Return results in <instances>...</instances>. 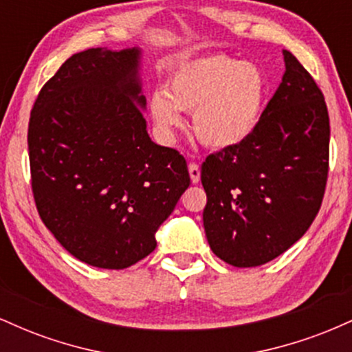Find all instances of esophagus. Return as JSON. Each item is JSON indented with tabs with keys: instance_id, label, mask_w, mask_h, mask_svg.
<instances>
[{
	"instance_id": "obj_1",
	"label": "esophagus",
	"mask_w": 352,
	"mask_h": 352,
	"mask_svg": "<svg viewBox=\"0 0 352 352\" xmlns=\"http://www.w3.org/2000/svg\"><path fill=\"white\" fill-rule=\"evenodd\" d=\"M188 173H190V179H192L193 184H197V182L200 180V167H199V164H195V162L188 164Z\"/></svg>"
}]
</instances>
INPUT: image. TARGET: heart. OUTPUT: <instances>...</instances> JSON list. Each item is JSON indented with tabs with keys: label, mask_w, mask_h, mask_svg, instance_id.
Returning <instances> with one entry per match:
<instances>
[{
	"label": "heart",
	"mask_w": 352,
	"mask_h": 352,
	"mask_svg": "<svg viewBox=\"0 0 352 352\" xmlns=\"http://www.w3.org/2000/svg\"><path fill=\"white\" fill-rule=\"evenodd\" d=\"M265 100V79L254 64L223 54L192 59L155 89L148 109L157 127L170 137L184 125L180 112L192 114V131L205 147L230 148L256 127Z\"/></svg>",
	"instance_id": "obj_1"
}]
</instances>
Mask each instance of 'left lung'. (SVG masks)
Returning <instances> with one entry per match:
<instances>
[{
    "label": "left lung",
    "instance_id": "obj_1",
    "mask_svg": "<svg viewBox=\"0 0 352 352\" xmlns=\"http://www.w3.org/2000/svg\"><path fill=\"white\" fill-rule=\"evenodd\" d=\"M254 131L201 164L204 227L225 263L252 268L296 243L321 208L329 170L324 96L289 51Z\"/></svg>",
    "mask_w": 352,
    "mask_h": 352
}]
</instances>
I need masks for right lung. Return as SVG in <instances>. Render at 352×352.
Masks as SVG:
<instances>
[{
    "instance_id": "add662e5",
    "label": "right lung",
    "mask_w": 352,
    "mask_h": 352,
    "mask_svg": "<svg viewBox=\"0 0 352 352\" xmlns=\"http://www.w3.org/2000/svg\"><path fill=\"white\" fill-rule=\"evenodd\" d=\"M140 51L78 52L44 84L28 125L31 188L72 256L122 270L155 250V232L188 188L179 151L147 134Z\"/></svg>"
}]
</instances>
